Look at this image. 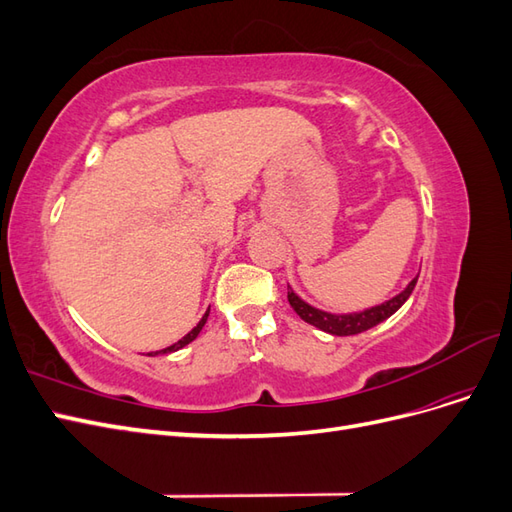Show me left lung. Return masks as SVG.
Segmentation results:
<instances>
[{
	"label": "left lung",
	"instance_id": "left-lung-1",
	"mask_svg": "<svg viewBox=\"0 0 512 512\" xmlns=\"http://www.w3.org/2000/svg\"><path fill=\"white\" fill-rule=\"evenodd\" d=\"M416 280H418V275L414 277V280L404 290H401L399 294H395L393 299L384 301L380 305H374V307H367V309H363V312H352V314L322 312V309L312 307L309 303H305L301 297H297L292 288H288V303L292 305L294 312H297L305 322L314 324L316 329H320L324 333L339 335V337L356 335V333H363V331H367L371 327H376V324H380L386 318H391L397 312V309L408 301V297H410L414 286H416Z\"/></svg>",
	"mask_w": 512,
	"mask_h": 512
}]
</instances>
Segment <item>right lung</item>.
<instances>
[{"label": "right lung", "instance_id": "right-lung-1", "mask_svg": "<svg viewBox=\"0 0 512 512\" xmlns=\"http://www.w3.org/2000/svg\"><path fill=\"white\" fill-rule=\"evenodd\" d=\"M207 318H209V312L203 316V318H200V322L196 324V327L188 333V335H183L181 339H179V342H175L173 346H168V348H164V350H160V352H156V354H168V352H177L179 348H183V346H188L190 342H194V339L198 337V333L200 331H203V327H205V322H207ZM149 356H153V354H149Z\"/></svg>", "mask_w": 512, "mask_h": 512}]
</instances>
